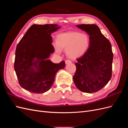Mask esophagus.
<instances>
[{
	"mask_svg": "<svg viewBox=\"0 0 128 128\" xmlns=\"http://www.w3.org/2000/svg\"><path fill=\"white\" fill-rule=\"evenodd\" d=\"M71 62H72V61L70 60H66V61H65L66 64H70Z\"/></svg>",
	"mask_w": 128,
	"mask_h": 128,
	"instance_id": "obj_1",
	"label": "esophagus"
}]
</instances>
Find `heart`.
Masks as SVG:
<instances>
[{"instance_id":"1","label":"heart","mask_w":128,"mask_h":128,"mask_svg":"<svg viewBox=\"0 0 128 128\" xmlns=\"http://www.w3.org/2000/svg\"><path fill=\"white\" fill-rule=\"evenodd\" d=\"M90 43V37L86 34L76 32L61 34L56 37V51L60 53V49L66 50L68 58L76 59L87 52Z\"/></svg>"}]
</instances>
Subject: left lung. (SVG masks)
I'll return each mask as SVG.
<instances>
[{
	"label": "left lung",
	"instance_id": "left-lung-1",
	"mask_svg": "<svg viewBox=\"0 0 128 128\" xmlns=\"http://www.w3.org/2000/svg\"><path fill=\"white\" fill-rule=\"evenodd\" d=\"M77 26L90 36L87 52L77 59L76 70L73 80L76 86L83 92H96L110 80L113 53L110 40L96 24H80Z\"/></svg>",
	"mask_w": 128,
	"mask_h": 128
}]
</instances>
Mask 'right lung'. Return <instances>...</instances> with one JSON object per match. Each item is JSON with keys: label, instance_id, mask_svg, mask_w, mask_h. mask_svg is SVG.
<instances>
[{"label": "right lung", "instance_id": "1", "mask_svg": "<svg viewBox=\"0 0 128 128\" xmlns=\"http://www.w3.org/2000/svg\"><path fill=\"white\" fill-rule=\"evenodd\" d=\"M60 28L58 24H33L17 45L14 69L19 84L26 91L34 94L48 91L56 73L65 67L64 61L54 64L48 60L54 52L51 34Z\"/></svg>", "mask_w": 128, "mask_h": 128}]
</instances>
